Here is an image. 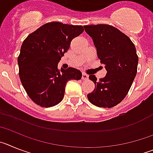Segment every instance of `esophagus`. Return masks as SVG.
Here are the masks:
<instances>
[{"label":"esophagus","mask_w":153,"mask_h":153,"mask_svg":"<svg viewBox=\"0 0 153 153\" xmlns=\"http://www.w3.org/2000/svg\"><path fill=\"white\" fill-rule=\"evenodd\" d=\"M89 76L87 75L86 74H85V73H83V74H82V79H83V80H86V79H88Z\"/></svg>","instance_id":"1"}]
</instances>
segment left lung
<instances>
[{"mask_svg": "<svg viewBox=\"0 0 153 153\" xmlns=\"http://www.w3.org/2000/svg\"><path fill=\"white\" fill-rule=\"evenodd\" d=\"M84 29L107 71L99 81L95 75H90L95 89L87 98L98 107L112 108L122 102L135 79L139 60L136 47L129 36L109 24L85 25Z\"/></svg>", "mask_w": 153, "mask_h": 153, "instance_id": "1", "label": "left lung"}]
</instances>
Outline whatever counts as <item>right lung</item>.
<instances>
[{
    "label": "right lung",
    "instance_id": "obj_1",
    "mask_svg": "<svg viewBox=\"0 0 153 153\" xmlns=\"http://www.w3.org/2000/svg\"><path fill=\"white\" fill-rule=\"evenodd\" d=\"M83 30L81 25L53 21L42 25L23 42L17 58L19 76L28 97L38 106H56L64 97L67 82L82 77L76 69L60 70L57 67L73 39Z\"/></svg>",
    "mask_w": 153,
    "mask_h": 153
}]
</instances>
